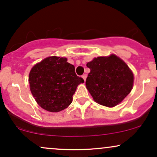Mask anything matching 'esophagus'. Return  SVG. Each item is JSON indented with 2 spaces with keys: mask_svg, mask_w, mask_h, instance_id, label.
Here are the masks:
<instances>
[{
  "mask_svg": "<svg viewBox=\"0 0 157 157\" xmlns=\"http://www.w3.org/2000/svg\"><path fill=\"white\" fill-rule=\"evenodd\" d=\"M82 79H83V80L86 81V77H87V75H82Z\"/></svg>",
  "mask_w": 157,
  "mask_h": 157,
  "instance_id": "esophagus-1",
  "label": "esophagus"
}]
</instances>
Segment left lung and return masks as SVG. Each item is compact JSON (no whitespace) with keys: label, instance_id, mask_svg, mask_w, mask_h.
<instances>
[{"label":"left lung","instance_id":"8db88e82","mask_svg":"<svg viewBox=\"0 0 157 157\" xmlns=\"http://www.w3.org/2000/svg\"><path fill=\"white\" fill-rule=\"evenodd\" d=\"M86 66L91 70L86 78V88L97 103L113 107L131 92L134 75L117 56L97 57Z\"/></svg>","mask_w":157,"mask_h":157}]
</instances>
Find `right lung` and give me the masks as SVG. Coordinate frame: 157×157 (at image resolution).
<instances>
[{
  "label": "right lung",
  "mask_w": 157,
  "mask_h": 157,
  "mask_svg": "<svg viewBox=\"0 0 157 157\" xmlns=\"http://www.w3.org/2000/svg\"><path fill=\"white\" fill-rule=\"evenodd\" d=\"M30 90L36 102L50 112H59L71 103L77 86L84 82L67 58L52 56L32 67L29 75Z\"/></svg>",
  "instance_id": "right-lung-1"
}]
</instances>
